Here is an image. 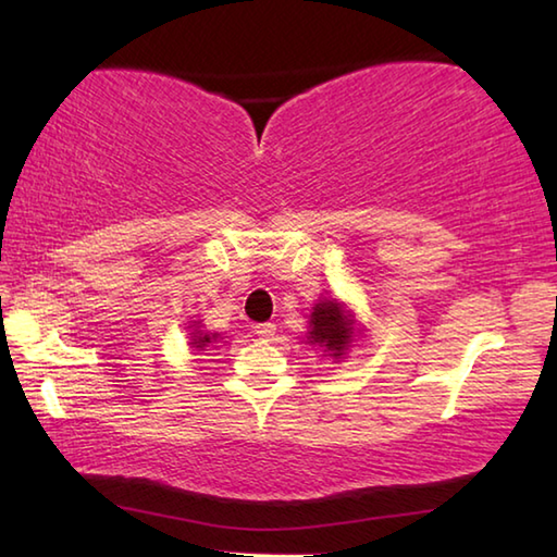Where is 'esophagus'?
Here are the masks:
<instances>
[{"instance_id":"1","label":"esophagus","mask_w":557,"mask_h":557,"mask_svg":"<svg viewBox=\"0 0 557 557\" xmlns=\"http://www.w3.org/2000/svg\"><path fill=\"white\" fill-rule=\"evenodd\" d=\"M253 330V335L256 337H260V339H270L272 335H275V325H272V323H258V325H253L251 327Z\"/></svg>"}]
</instances>
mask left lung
<instances>
[{
    "label": "left lung",
    "instance_id": "1",
    "mask_svg": "<svg viewBox=\"0 0 557 557\" xmlns=\"http://www.w3.org/2000/svg\"><path fill=\"white\" fill-rule=\"evenodd\" d=\"M361 335L363 330L359 327L357 313H354L345 301H339L335 297H323L313 304L306 345L321 347L330 359L342 361L347 359L354 342Z\"/></svg>",
    "mask_w": 557,
    "mask_h": 557
}]
</instances>
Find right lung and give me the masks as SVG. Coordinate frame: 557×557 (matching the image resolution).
Returning <instances> with one entry per match:
<instances>
[{
  "mask_svg": "<svg viewBox=\"0 0 557 557\" xmlns=\"http://www.w3.org/2000/svg\"><path fill=\"white\" fill-rule=\"evenodd\" d=\"M188 347H191L194 351H203L212 345H218V342H222V335L220 333H210V330H206V325L200 321H188Z\"/></svg>",
  "mask_w": 557,
  "mask_h": 557,
  "instance_id": "right-lung-1",
  "label": "right lung"
}]
</instances>
